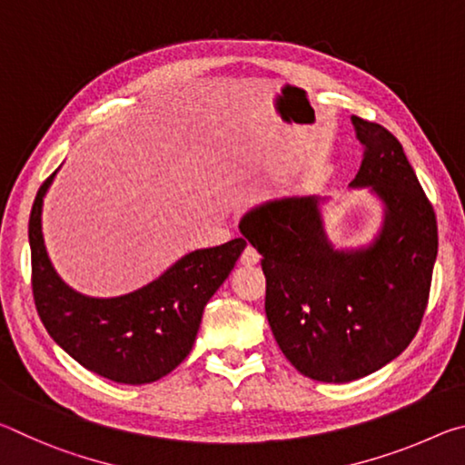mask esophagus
<instances>
[{"label":"esophagus","instance_id":"obj_1","mask_svg":"<svg viewBox=\"0 0 465 465\" xmlns=\"http://www.w3.org/2000/svg\"><path fill=\"white\" fill-rule=\"evenodd\" d=\"M240 262L248 264V266L258 264V262H261V254H258V250L254 246H246L242 252V256H240Z\"/></svg>","mask_w":465,"mask_h":465}]
</instances>
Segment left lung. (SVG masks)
Listing matches in <instances>:
<instances>
[{
    "label": "left lung",
    "instance_id": "obj_1",
    "mask_svg": "<svg viewBox=\"0 0 465 465\" xmlns=\"http://www.w3.org/2000/svg\"><path fill=\"white\" fill-rule=\"evenodd\" d=\"M365 145L352 188H371L383 223L369 246L330 243L320 196H285L240 222L262 254L264 310L282 355L316 381L346 383L377 371L412 342L429 303L437 217L400 141L351 116Z\"/></svg>",
    "mask_w": 465,
    "mask_h": 465
}]
</instances>
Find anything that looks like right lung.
I'll return each mask as SVG.
<instances>
[{"label": "right lung", "instance_id": "right-lung-1", "mask_svg": "<svg viewBox=\"0 0 465 465\" xmlns=\"http://www.w3.org/2000/svg\"><path fill=\"white\" fill-rule=\"evenodd\" d=\"M54 174L38 188L28 222L38 316L53 341L90 371L116 383L157 381L188 357L204 305L232 272L246 240L194 250L133 293L82 295L59 277L45 248L43 199Z\"/></svg>", "mask_w": 465, "mask_h": 465}]
</instances>
